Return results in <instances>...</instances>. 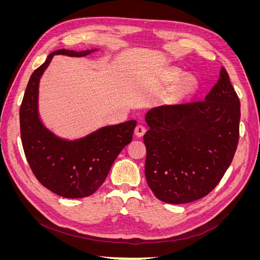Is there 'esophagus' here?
<instances>
[{
    "label": "esophagus",
    "instance_id": "esophagus-1",
    "mask_svg": "<svg viewBox=\"0 0 260 260\" xmlns=\"http://www.w3.org/2000/svg\"><path fill=\"white\" fill-rule=\"evenodd\" d=\"M145 131H146V129H145L144 125H142V124H138L137 127H136V129H135V135H136L138 138H141V137H143V136H144Z\"/></svg>",
    "mask_w": 260,
    "mask_h": 260
}]
</instances>
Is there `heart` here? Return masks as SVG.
<instances>
[{
  "label": "heart",
  "mask_w": 260,
  "mask_h": 260,
  "mask_svg": "<svg viewBox=\"0 0 260 260\" xmlns=\"http://www.w3.org/2000/svg\"><path fill=\"white\" fill-rule=\"evenodd\" d=\"M180 76L181 75L179 72H174L170 75V79H177V78H179ZM195 86H196V83L193 79H187V80H185V82L183 84V91H184V93H190L195 89Z\"/></svg>",
  "instance_id": "obj_1"
}]
</instances>
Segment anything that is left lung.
Wrapping results in <instances>:
<instances>
[{
    "label": "left lung",
    "instance_id": "left-lung-1",
    "mask_svg": "<svg viewBox=\"0 0 260 260\" xmlns=\"http://www.w3.org/2000/svg\"><path fill=\"white\" fill-rule=\"evenodd\" d=\"M240 117V100L223 67L204 101L149 109L145 178L156 198L185 204L214 190L237 151Z\"/></svg>",
    "mask_w": 260,
    "mask_h": 260
}]
</instances>
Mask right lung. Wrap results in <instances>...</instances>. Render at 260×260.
<instances>
[{"instance_id":"right-lung-1","label":"right lung","mask_w":260,"mask_h":260,"mask_svg":"<svg viewBox=\"0 0 260 260\" xmlns=\"http://www.w3.org/2000/svg\"><path fill=\"white\" fill-rule=\"evenodd\" d=\"M95 51L61 49L51 53L31 75L20 106V137L29 166L43 186L66 199L86 198L103 184L117 156L132 141L137 124L129 120L106 125L69 141L55 136L40 120L39 82L54 55L81 57Z\"/></svg>"}]
</instances>
